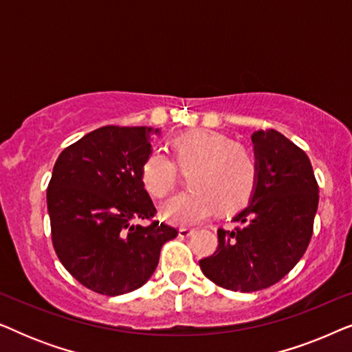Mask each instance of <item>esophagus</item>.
I'll use <instances>...</instances> for the list:
<instances>
[{
    "label": "esophagus",
    "instance_id": "34e87169",
    "mask_svg": "<svg viewBox=\"0 0 352 352\" xmlns=\"http://www.w3.org/2000/svg\"><path fill=\"white\" fill-rule=\"evenodd\" d=\"M195 230L194 229H189V228H181L179 229V237H182V239H187V237H190L192 234H194Z\"/></svg>",
    "mask_w": 352,
    "mask_h": 352
}]
</instances>
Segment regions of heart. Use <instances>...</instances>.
Listing matches in <instances>:
<instances>
[{
  "instance_id": "1",
  "label": "heart",
  "mask_w": 352,
  "mask_h": 352,
  "mask_svg": "<svg viewBox=\"0 0 352 352\" xmlns=\"http://www.w3.org/2000/svg\"><path fill=\"white\" fill-rule=\"evenodd\" d=\"M173 155L182 171H188L189 190L181 192L163 206L170 223L192 226L219 210L229 214L248 205L258 184V160L248 147L224 134L194 129L171 139ZM144 189L155 199L171 194L177 168L166 153L153 151L141 166Z\"/></svg>"
}]
</instances>
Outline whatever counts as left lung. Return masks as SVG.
I'll list each match as a JSON object with an SVG mask.
<instances>
[{"label":"left lung","instance_id":"obj_1","mask_svg":"<svg viewBox=\"0 0 352 352\" xmlns=\"http://www.w3.org/2000/svg\"><path fill=\"white\" fill-rule=\"evenodd\" d=\"M258 184L235 228L218 229V248L200 259L216 285L258 292L285 277L305 254L319 205V186L309 158L276 129L252 134Z\"/></svg>","mask_w":352,"mask_h":352}]
</instances>
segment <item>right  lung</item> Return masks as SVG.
<instances>
[{
    "label": "right lung",
    "instance_id": "add662e5",
    "mask_svg": "<svg viewBox=\"0 0 352 352\" xmlns=\"http://www.w3.org/2000/svg\"><path fill=\"white\" fill-rule=\"evenodd\" d=\"M147 126H102L60 152L46 190L51 237L64 267L89 290L117 296L146 283L177 229L152 219L141 166ZM153 133H160L155 129ZM136 219L148 226L133 225Z\"/></svg>",
    "mask_w": 352,
    "mask_h": 352
}]
</instances>
